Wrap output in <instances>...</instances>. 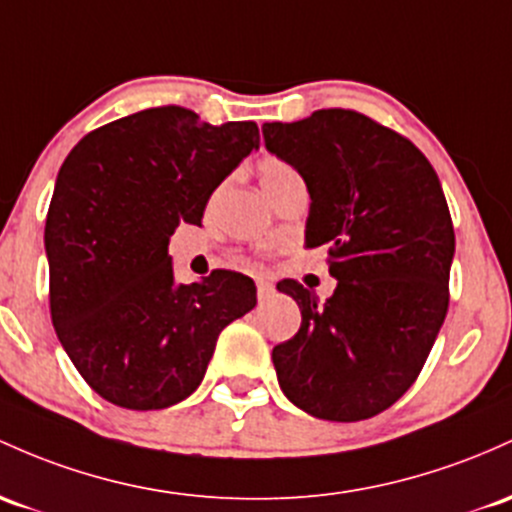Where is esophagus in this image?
Instances as JSON below:
<instances>
[{"mask_svg":"<svg viewBox=\"0 0 512 512\" xmlns=\"http://www.w3.org/2000/svg\"><path fill=\"white\" fill-rule=\"evenodd\" d=\"M272 294H274V286L269 284L267 279H257V299L267 301Z\"/></svg>","mask_w":512,"mask_h":512,"instance_id":"1","label":"esophagus"}]
</instances>
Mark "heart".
<instances>
[{
    "label": "heart",
    "instance_id": "heart-1",
    "mask_svg": "<svg viewBox=\"0 0 512 512\" xmlns=\"http://www.w3.org/2000/svg\"><path fill=\"white\" fill-rule=\"evenodd\" d=\"M294 167L289 165V162L284 160H277V157H267V160L260 162V182L262 187H265V192H274V189L279 187V184L289 182L291 177H296Z\"/></svg>",
    "mask_w": 512,
    "mask_h": 512
}]
</instances>
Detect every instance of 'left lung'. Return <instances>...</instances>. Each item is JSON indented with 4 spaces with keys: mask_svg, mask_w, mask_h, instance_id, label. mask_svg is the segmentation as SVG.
Returning <instances> with one entry per match:
<instances>
[{
    "mask_svg": "<svg viewBox=\"0 0 512 512\" xmlns=\"http://www.w3.org/2000/svg\"><path fill=\"white\" fill-rule=\"evenodd\" d=\"M269 153L311 194L306 247L328 245L333 296L284 279L301 328L272 350L279 386L301 411L355 423L418 379L449 306L454 228L428 157L352 109L265 123Z\"/></svg>",
    "mask_w": 512,
    "mask_h": 512,
    "instance_id": "left-lung-1",
    "label": "left lung"
}]
</instances>
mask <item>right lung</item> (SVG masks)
Instances as JSON below:
<instances>
[{
	"label": "right lung",
	"instance_id": "obj_1",
	"mask_svg": "<svg viewBox=\"0 0 512 512\" xmlns=\"http://www.w3.org/2000/svg\"><path fill=\"white\" fill-rule=\"evenodd\" d=\"M260 148L255 121L221 126L155 106L87 133L46 218L50 318L82 379L109 403L160 411L204 379L221 330L257 303L250 277L174 284L170 235L199 226L213 189Z\"/></svg>",
	"mask_w": 512,
	"mask_h": 512
}]
</instances>
